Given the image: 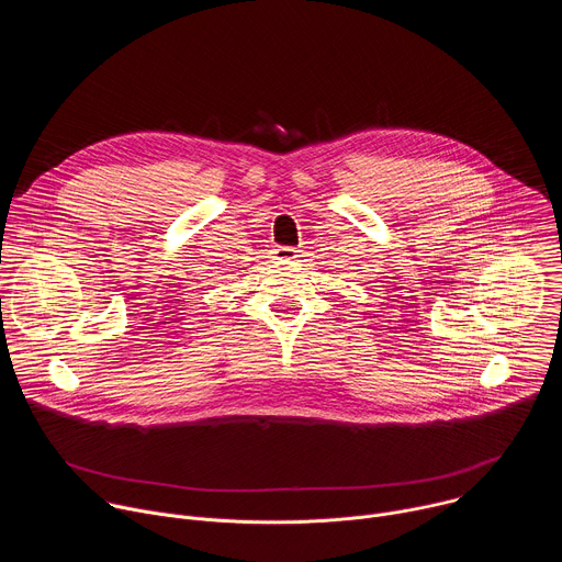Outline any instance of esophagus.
I'll return each instance as SVG.
<instances>
[{
  "instance_id": "1",
  "label": "esophagus",
  "mask_w": 562,
  "mask_h": 562,
  "mask_svg": "<svg viewBox=\"0 0 562 562\" xmlns=\"http://www.w3.org/2000/svg\"><path fill=\"white\" fill-rule=\"evenodd\" d=\"M297 249H293V247H278L276 249V256H278V260H282V262H291V260H295L297 258Z\"/></svg>"
}]
</instances>
